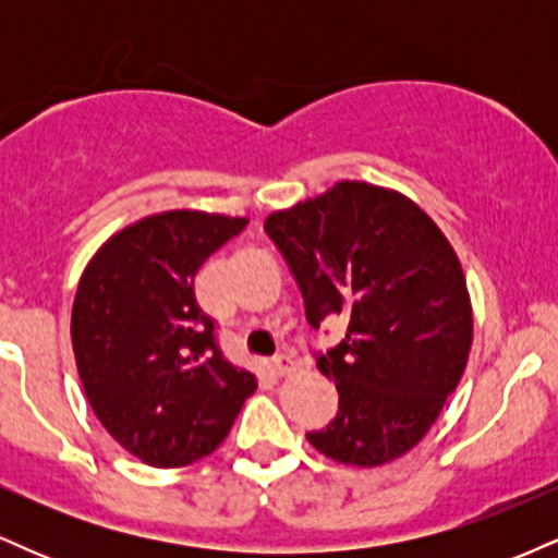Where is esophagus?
Listing matches in <instances>:
<instances>
[{"label": "esophagus", "mask_w": 558, "mask_h": 558, "mask_svg": "<svg viewBox=\"0 0 558 558\" xmlns=\"http://www.w3.org/2000/svg\"><path fill=\"white\" fill-rule=\"evenodd\" d=\"M296 367H299V362H296V356H293V354H280V356H275V360H272V373L278 377L291 375Z\"/></svg>", "instance_id": "34e87169"}]
</instances>
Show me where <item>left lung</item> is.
<instances>
[{
  "mask_svg": "<svg viewBox=\"0 0 558 558\" xmlns=\"http://www.w3.org/2000/svg\"><path fill=\"white\" fill-rule=\"evenodd\" d=\"M265 230L312 328L328 317L345 323L343 341L317 354L338 388V414L306 440L354 466L412 451L470 356L472 304L453 246L412 198L360 181L272 213Z\"/></svg>",
  "mask_w": 558,
  "mask_h": 558,
  "instance_id": "1",
  "label": "left lung"
}]
</instances>
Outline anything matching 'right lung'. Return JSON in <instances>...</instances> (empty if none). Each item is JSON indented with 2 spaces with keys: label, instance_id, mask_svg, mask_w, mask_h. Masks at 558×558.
<instances>
[{
  "label": "right lung",
  "instance_id": "right-lung-1",
  "mask_svg": "<svg viewBox=\"0 0 558 558\" xmlns=\"http://www.w3.org/2000/svg\"><path fill=\"white\" fill-rule=\"evenodd\" d=\"M246 217L170 209L101 243L70 317L78 375L105 430L151 466L213 453L257 390L215 338L194 296L198 267L246 228Z\"/></svg>",
  "mask_w": 558,
  "mask_h": 558
}]
</instances>
